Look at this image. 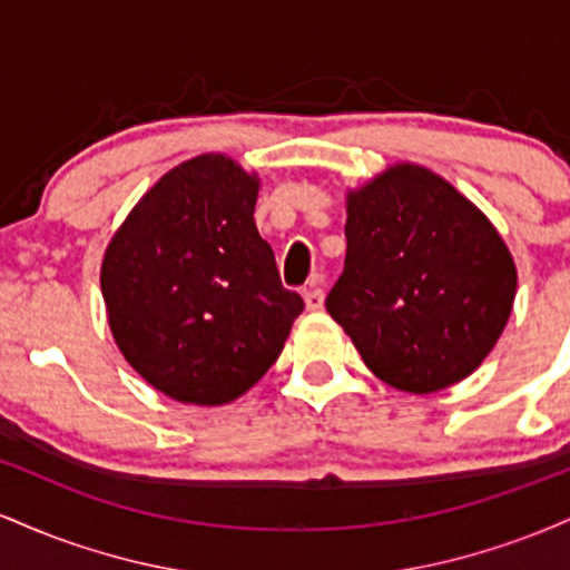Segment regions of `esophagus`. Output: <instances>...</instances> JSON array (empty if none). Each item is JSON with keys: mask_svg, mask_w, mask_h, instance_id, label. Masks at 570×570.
<instances>
[{"mask_svg": "<svg viewBox=\"0 0 570 570\" xmlns=\"http://www.w3.org/2000/svg\"><path fill=\"white\" fill-rule=\"evenodd\" d=\"M305 307L307 311H322L324 307V292L318 289V286H311V289H305Z\"/></svg>", "mask_w": 570, "mask_h": 570, "instance_id": "obj_1", "label": "esophagus"}]
</instances>
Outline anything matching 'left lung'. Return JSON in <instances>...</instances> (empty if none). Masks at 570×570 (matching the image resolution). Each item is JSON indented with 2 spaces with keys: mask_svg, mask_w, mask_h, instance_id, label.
Returning a JSON list of instances; mask_svg holds the SVG:
<instances>
[{
  "mask_svg": "<svg viewBox=\"0 0 570 570\" xmlns=\"http://www.w3.org/2000/svg\"><path fill=\"white\" fill-rule=\"evenodd\" d=\"M345 214V267L326 311L364 364L417 396L472 375L517 292L514 257L493 222L417 163L348 189Z\"/></svg>",
  "mask_w": 570,
  "mask_h": 570,
  "instance_id": "1",
  "label": "left lung"
}]
</instances>
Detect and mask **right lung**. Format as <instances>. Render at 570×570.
I'll return each mask as SVG.
<instances>
[{
	"label": "right lung",
	"instance_id": "1",
	"mask_svg": "<svg viewBox=\"0 0 570 570\" xmlns=\"http://www.w3.org/2000/svg\"><path fill=\"white\" fill-rule=\"evenodd\" d=\"M257 171L222 153L155 181L101 259L107 322L126 362L160 394L219 407L284 351L303 297L281 286L254 225Z\"/></svg>",
	"mask_w": 570,
	"mask_h": 570
}]
</instances>
